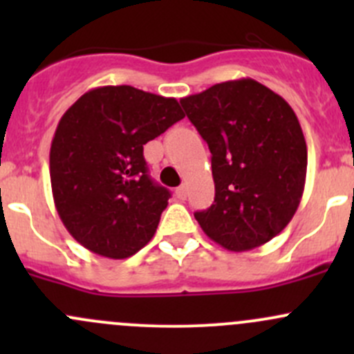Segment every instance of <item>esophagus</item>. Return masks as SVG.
<instances>
[{
    "instance_id": "1",
    "label": "esophagus",
    "mask_w": 354,
    "mask_h": 354,
    "mask_svg": "<svg viewBox=\"0 0 354 354\" xmlns=\"http://www.w3.org/2000/svg\"><path fill=\"white\" fill-rule=\"evenodd\" d=\"M174 194H176V198L185 200V198H187V188H185V187H178Z\"/></svg>"
}]
</instances>
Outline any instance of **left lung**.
<instances>
[{"label": "left lung", "instance_id": "8db88e82", "mask_svg": "<svg viewBox=\"0 0 354 354\" xmlns=\"http://www.w3.org/2000/svg\"><path fill=\"white\" fill-rule=\"evenodd\" d=\"M212 154L216 198L195 212L203 233L230 252L267 243L295 216L306 178V142L291 106L253 78L181 99Z\"/></svg>", "mask_w": 354, "mask_h": 354}]
</instances>
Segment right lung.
Instances as JSON below:
<instances>
[{"instance_id": "1", "label": "right lung", "mask_w": 354, "mask_h": 354, "mask_svg": "<svg viewBox=\"0 0 354 354\" xmlns=\"http://www.w3.org/2000/svg\"><path fill=\"white\" fill-rule=\"evenodd\" d=\"M183 118L174 97L130 85L92 88L66 109L49 174L59 219L78 243L120 260L152 240L171 195L149 178L144 145Z\"/></svg>"}]
</instances>
